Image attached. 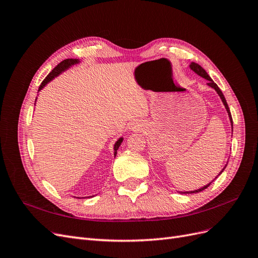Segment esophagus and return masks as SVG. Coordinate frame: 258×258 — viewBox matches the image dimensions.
Returning a JSON list of instances; mask_svg holds the SVG:
<instances>
[{"instance_id":"34e87169","label":"esophagus","mask_w":258,"mask_h":258,"mask_svg":"<svg viewBox=\"0 0 258 258\" xmlns=\"http://www.w3.org/2000/svg\"><path fill=\"white\" fill-rule=\"evenodd\" d=\"M141 123L138 122V121H134L130 123V130L131 131H139L140 129H141Z\"/></svg>"}]
</instances>
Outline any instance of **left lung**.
I'll use <instances>...</instances> for the list:
<instances>
[{
    "mask_svg": "<svg viewBox=\"0 0 258 258\" xmlns=\"http://www.w3.org/2000/svg\"><path fill=\"white\" fill-rule=\"evenodd\" d=\"M189 68L192 70V71L195 72V73H196V74H198L199 76H201V77H204V79H206L207 81H208V86H210V87L211 88H213L216 92H217V95L218 96H220V98L222 99V102H223V104L225 105V108H226V111H227V113H228V116H229V120H230V122H231V129H232V127H233V122H232V118H231V114H230V110H229V107H228V104H227V102H226V99H225V97H224V95H223V92L221 91V89L220 88H218V86L212 81V79H211V77L209 76V74L206 72V70L204 69V68H202L201 66H199L198 63H195V62H191V63L189 64ZM226 166H227V165H226ZM226 166L222 169V171H221V172L220 173H218V175H221L222 174V172H223V171L225 170V168H226ZM217 175V176H218ZM216 176V177H217ZM215 177V178H216ZM214 178V179H215ZM214 179H213V181H214ZM212 181V182H213ZM212 182H210L208 185H205L204 187H201V188H199V189H197V190H191V191H179V192H181V194H195V192H200V191H202V190H205L206 188H208V187L210 186V184L211 183H212Z\"/></svg>",
    "mask_w": 258,
    "mask_h": 258,
    "instance_id": "8db88e82",
    "label": "left lung"
}]
</instances>
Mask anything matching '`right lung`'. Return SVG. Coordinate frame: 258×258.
<instances>
[{
    "instance_id": "obj_1",
    "label": "right lung",
    "mask_w": 258,
    "mask_h": 258,
    "mask_svg": "<svg viewBox=\"0 0 258 258\" xmlns=\"http://www.w3.org/2000/svg\"><path fill=\"white\" fill-rule=\"evenodd\" d=\"M80 60L79 59H66V60H63L62 62H60V63L54 68L52 71L46 76V79L42 82V84H41V86H40V88H38V91H41L46 85H47L49 82H51L54 77H57L58 75H60L62 72H64L66 70H68L69 68H71L72 66H74V64H77V63H80ZM35 101H36V99H35ZM122 140H123V138H119L118 140H117L116 141V143L114 144V157H116V154H117V150H118V147L120 146V144H121V142H122ZM91 197V196H90Z\"/></svg>"
}]
</instances>
